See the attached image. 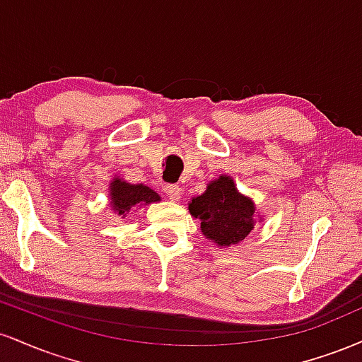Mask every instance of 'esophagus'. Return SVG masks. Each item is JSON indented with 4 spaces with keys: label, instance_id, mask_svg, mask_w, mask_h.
<instances>
[{
    "label": "esophagus",
    "instance_id": "obj_1",
    "mask_svg": "<svg viewBox=\"0 0 362 362\" xmlns=\"http://www.w3.org/2000/svg\"><path fill=\"white\" fill-rule=\"evenodd\" d=\"M165 192H167L170 201H180L182 189L177 184H168L167 187H165Z\"/></svg>",
    "mask_w": 362,
    "mask_h": 362
}]
</instances>
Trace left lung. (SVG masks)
<instances>
[{"instance_id":"left-lung-1","label":"left lung","mask_w":362,"mask_h":362,"mask_svg":"<svg viewBox=\"0 0 362 362\" xmlns=\"http://www.w3.org/2000/svg\"><path fill=\"white\" fill-rule=\"evenodd\" d=\"M189 211L199 218L204 236L221 247L240 243L253 230L255 206L236 190L230 177L211 182L204 194L192 199Z\"/></svg>"}]
</instances>
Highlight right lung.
Wrapping results in <instances>:
<instances>
[{"label":"right lung","mask_w":362,"mask_h":362,"mask_svg":"<svg viewBox=\"0 0 362 362\" xmlns=\"http://www.w3.org/2000/svg\"><path fill=\"white\" fill-rule=\"evenodd\" d=\"M110 199L114 211H117L119 214L124 216L132 206L141 204V202L149 204V202L160 201V195L146 185H131L117 178V180L112 182L110 185Z\"/></svg>","instance_id":"right-lung-1"}]
</instances>
